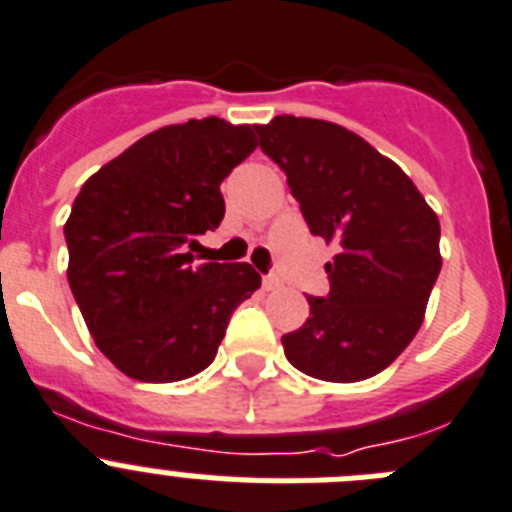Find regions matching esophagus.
I'll use <instances>...</instances> for the list:
<instances>
[{
  "mask_svg": "<svg viewBox=\"0 0 512 512\" xmlns=\"http://www.w3.org/2000/svg\"><path fill=\"white\" fill-rule=\"evenodd\" d=\"M262 288L265 290L280 288V278H275V275H265V278H262Z\"/></svg>",
  "mask_w": 512,
  "mask_h": 512,
  "instance_id": "esophagus-1",
  "label": "esophagus"
}]
</instances>
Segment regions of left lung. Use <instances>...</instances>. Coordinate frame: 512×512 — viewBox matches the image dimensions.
Wrapping results in <instances>:
<instances>
[{"instance_id":"1","label":"left lung","mask_w":512,"mask_h":512,"mask_svg":"<svg viewBox=\"0 0 512 512\" xmlns=\"http://www.w3.org/2000/svg\"><path fill=\"white\" fill-rule=\"evenodd\" d=\"M255 130L311 234L336 247L329 296L308 298L285 357L316 380H367L421 329L441 270L439 216L400 165L342 124L283 114Z\"/></svg>"}]
</instances>
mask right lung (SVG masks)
<instances>
[{
  "mask_svg": "<svg viewBox=\"0 0 512 512\" xmlns=\"http://www.w3.org/2000/svg\"><path fill=\"white\" fill-rule=\"evenodd\" d=\"M255 147L250 124H168L96 170L73 201L68 283L96 347L132 380L206 370L232 311L260 288L250 262L193 255L224 219L219 186Z\"/></svg>",
  "mask_w": 512,
  "mask_h": 512,
  "instance_id": "obj_1",
  "label": "right lung"
}]
</instances>
